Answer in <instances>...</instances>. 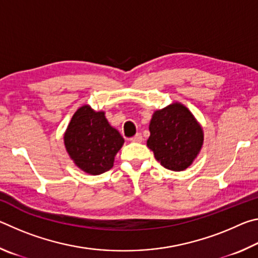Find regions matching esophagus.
<instances>
[{"label": "esophagus", "mask_w": 258, "mask_h": 258, "mask_svg": "<svg viewBox=\"0 0 258 258\" xmlns=\"http://www.w3.org/2000/svg\"><path fill=\"white\" fill-rule=\"evenodd\" d=\"M142 140H143V138H142L141 133H137L133 138H131V141L132 142H142Z\"/></svg>", "instance_id": "1"}]
</instances>
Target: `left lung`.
Listing matches in <instances>:
<instances>
[{"label": "left lung", "mask_w": 258, "mask_h": 258, "mask_svg": "<svg viewBox=\"0 0 258 258\" xmlns=\"http://www.w3.org/2000/svg\"><path fill=\"white\" fill-rule=\"evenodd\" d=\"M147 146L169 171L180 172L192 164L202 149L204 134L195 117L181 103L157 110L149 125Z\"/></svg>", "instance_id": "left-lung-1"}]
</instances>
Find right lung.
Here are the masks:
<instances>
[{
  "instance_id": "right-lung-1",
  "label": "right lung",
  "mask_w": 258,
  "mask_h": 258,
  "mask_svg": "<svg viewBox=\"0 0 258 258\" xmlns=\"http://www.w3.org/2000/svg\"><path fill=\"white\" fill-rule=\"evenodd\" d=\"M63 140L71 158L91 175L109 171L124 143L118 131L109 125L104 112L94 111L89 106L74 113Z\"/></svg>"
}]
</instances>
